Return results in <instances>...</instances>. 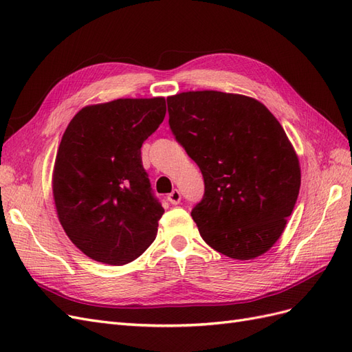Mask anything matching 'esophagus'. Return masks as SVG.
<instances>
[{
    "instance_id": "esophagus-1",
    "label": "esophagus",
    "mask_w": 352,
    "mask_h": 352,
    "mask_svg": "<svg viewBox=\"0 0 352 352\" xmlns=\"http://www.w3.org/2000/svg\"><path fill=\"white\" fill-rule=\"evenodd\" d=\"M167 199L170 201V204H173V206H176V204H179V202H180V199H182V194H180L177 189H175V190H173V192H170V194H168Z\"/></svg>"
}]
</instances>
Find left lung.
Here are the masks:
<instances>
[{"mask_svg": "<svg viewBox=\"0 0 352 352\" xmlns=\"http://www.w3.org/2000/svg\"><path fill=\"white\" fill-rule=\"evenodd\" d=\"M167 105L170 129L204 177V197L190 212L202 239L235 260L267 252L301 186L300 160L282 124L239 94L188 91Z\"/></svg>", "mask_w": 352, "mask_h": 352, "instance_id": "left-lung-1", "label": "left lung"}]
</instances>
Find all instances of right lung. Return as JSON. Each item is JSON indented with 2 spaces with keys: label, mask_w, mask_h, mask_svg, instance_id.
I'll return each instance as SVG.
<instances>
[{
  "label": "right lung",
  "mask_w": 352,
  "mask_h": 352,
  "mask_svg": "<svg viewBox=\"0 0 352 352\" xmlns=\"http://www.w3.org/2000/svg\"><path fill=\"white\" fill-rule=\"evenodd\" d=\"M164 116L163 97L120 98L83 107L63 133L52 195L66 235L89 258L123 265L154 242L164 208L141 146Z\"/></svg>",
  "instance_id": "add662e5"
}]
</instances>
